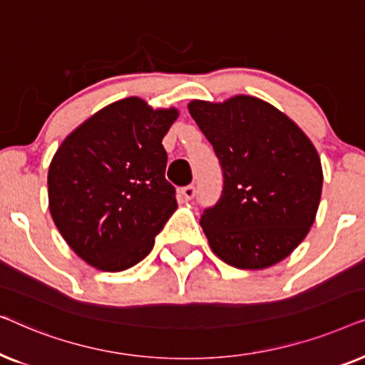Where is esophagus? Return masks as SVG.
Listing matches in <instances>:
<instances>
[{
  "instance_id": "34e87169",
  "label": "esophagus",
  "mask_w": 365,
  "mask_h": 365,
  "mask_svg": "<svg viewBox=\"0 0 365 365\" xmlns=\"http://www.w3.org/2000/svg\"><path fill=\"white\" fill-rule=\"evenodd\" d=\"M181 196L184 197V201H191V199L196 196V187H194L192 184H189V186L182 187L181 189Z\"/></svg>"
}]
</instances>
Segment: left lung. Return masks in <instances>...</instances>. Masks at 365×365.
<instances>
[{"instance_id":"1","label":"left lung","mask_w":365,"mask_h":365,"mask_svg":"<svg viewBox=\"0 0 365 365\" xmlns=\"http://www.w3.org/2000/svg\"><path fill=\"white\" fill-rule=\"evenodd\" d=\"M189 113L222 169V192L201 227L219 259L266 269L287 257L316 219L322 192L319 154L302 129L262 99L191 101Z\"/></svg>"}]
</instances>
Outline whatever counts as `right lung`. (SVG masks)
Wrapping results in <instances>:
<instances>
[{"instance_id": "1", "label": "right lung", "mask_w": 365, "mask_h": 365, "mask_svg": "<svg viewBox=\"0 0 365 365\" xmlns=\"http://www.w3.org/2000/svg\"><path fill=\"white\" fill-rule=\"evenodd\" d=\"M178 114L126 98L93 114L58 148L48 171L49 212L89 266H136L176 211L163 138Z\"/></svg>"}]
</instances>
